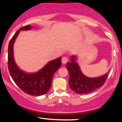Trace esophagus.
I'll list each match as a JSON object with an SVG mask.
<instances>
[{
    "label": "esophagus",
    "mask_w": 122,
    "mask_h": 122,
    "mask_svg": "<svg viewBox=\"0 0 122 122\" xmlns=\"http://www.w3.org/2000/svg\"><path fill=\"white\" fill-rule=\"evenodd\" d=\"M62 64H66L68 61V58L66 57H64L62 58Z\"/></svg>",
    "instance_id": "esophagus-1"
}]
</instances>
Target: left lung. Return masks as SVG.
Wrapping results in <instances>:
<instances>
[{"label":"left lung","instance_id":"8db88e82","mask_svg":"<svg viewBox=\"0 0 122 122\" xmlns=\"http://www.w3.org/2000/svg\"><path fill=\"white\" fill-rule=\"evenodd\" d=\"M77 59V57L76 56H72L71 61L66 63V69L69 74V85L71 89L79 94H85L103 86L108 76V72L97 77H89L84 75L81 71Z\"/></svg>","mask_w":122,"mask_h":122}]
</instances>
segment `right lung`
Masks as SVG:
<instances>
[{"instance_id":"obj_1","label":"right lung","mask_w":122,"mask_h":122,"mask_svg":"<svg viewBox=\"0 0 122 122\" xmlns=\"http://www.w3.org/2000/svg\"><path fill=\"white\" fill-rule=\"evenodd\" d=\"M32 28L30 25L20 28L10 40L8 47V68L12 80L23 92L32 96H41L49 91L53 75L61 66V57L50 61L38 72L28 73L20 69L15 61L14 44L20 31L30 30Z\"/></svg>"}]
</instances>
